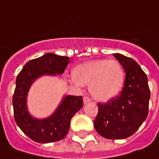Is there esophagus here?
<instances>
[{
  "label": "esophagus",
  "instance_id": "34e87169",
  "mask_svg": "<svg viewBox=\"0 0 159 159\" xmlns=\"http://www.w3.org/2000/svg\"><path fill=\"white\" fill-rule=\"evenodd\" d=\"M83 102H84V104H87V103L90 102V99L89 98L88 96H84L83 97Z\"/></svg>",
  "mask_w": 159,
  "mask_h": 159
}]
</instances>
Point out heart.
<instances>
[{
	"label": "heart",
	"instance_id": "obj_1",
	"mask_svg": "<svg viewBox=\"0 0 159 159\" xmlns=\"http://www.w3.org/2000/svg\"><path fill=\"white\" fill-rule=\"evenodd\" d=\"M72 78L78 85H89L91 95L95 100L107 102L121 92L125 72L117 60L100 58L77 65L72 70Z\"/></svg>",
	"mask_w": 159,
	"mask_h": 159
}]
</instances>
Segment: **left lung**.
I'll return each instance as SVG.
<instances>
[{
	"mask_svg": "<svg viewBox=\"0 0 159 159\" xmlns=\"http://www.w3.org/2000/svg\"><path fill=\"white\" fill-rule=\"evenodd\" d=\"M113 55L124 69L126 79L116 98L98 103L94 126L102 137L122 139L133 135L145 120L151 93L147 76L137 62L119 53Z\"/></svg>",
	"mask_w": 159,
	"mask_h": 159,
	"instance_id": "obj_1",
	"label": "left lung"
}]
</instances>
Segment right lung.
Returning a JSON list of instances; mask_svg holds the SVG:
<instances>
[{
    "label": "right lung",
    "mask_w": 159,
    "mask_h": 159,
    "mask_svg": "<svg viewBox=\"0 0 159 159\" xmlns=\"http://www.w3.org/2000/svg\"><path fill=\"white\" fill-rule=\"evenodd\" d=\"M69 63V57L46 53L27 62L17 76L13 95L14 120L22 132L33 141L52 143L63 139L70 130L71 118L83 107L82 96L66 95L55 112L47 118H34L27 109V94L34 81L45 75H62Z\"/></svg>",
    "instance_id": "1"
}]
</instances>
